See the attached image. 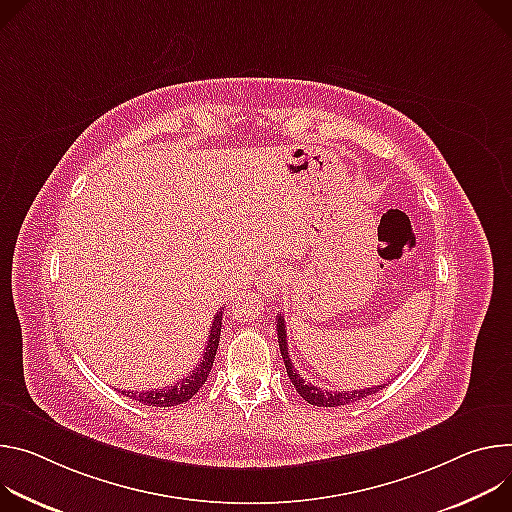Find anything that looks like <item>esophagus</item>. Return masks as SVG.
Returning <instances> with one entry per match:
<instances>
[{
    "label": "esophagus",
    "instance_id": "1",
    "mask_svg": "<svg viewBox=\"0 0 512 512\" xmlns=\"http://www.w3.org/2000/svg\"><path fill=\"white\" fill-rule=\"evenodd\" d=\"M258 289L266 295V297H272V295H278L282 285H285V272H282V268H276V266H268L256 280Z\"/></svg>",
    "mask_w": 512,
    "mask_h": 512
}]
</instances>
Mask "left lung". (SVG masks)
Here are the masks:
<instances>
[{
	"label": "left lung",
	"instance_id": "obj_1",
	"mask_svg": "<svg viewBox=\"0 0 512 512\" xmlns=\"http://www.w3.org/2000/svg\"><path fill=\"white\" fill-rule=\"evenodd\" d=\"M285 317L278 315L276 319V331H278V348H280V354H282V360H285V368H287V374L291 378V382L295 384L297 392L303 396V399L309 403V405H315V407H342V405H348V403H356V401H362L366 399L368 394H374L378 390L384 388L382 386H374V388H362V390H321L317 388L315 384L311 382H305V378L295 370L291 358H289V344H287V329H285Z\"/></svg>",
	"mask_w": 512,
	"mask_h": 512
}]
</instances>
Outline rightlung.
Returning a JSON list of instances; mask_svg holds the SVG:
<instances>
[{"mask_svg":"<svg viewBox=\"0 0 512 512\" xmlns=\"http://www.w3.org/2000/svg\"><path fill=\"white\" fill-rule=\"evenodd\" d=\"M221 315L223 311H217V315L213 317L211 323V331H209V339H207V346L203 352V360L199 362V366H195V370L185 376L183 380H179L173 386H164V388H152L146 392H126L122 390V394H128L130 399H134L136 403H144L148 407H177L187 403L191 396H195L199 392V388L205 384L215 354H217V346H219V335H221Z\"/></svg>","mask_w":512,"mask_h":512,"instance_id":"add662e5","label":"right lung"}]
</instances>
